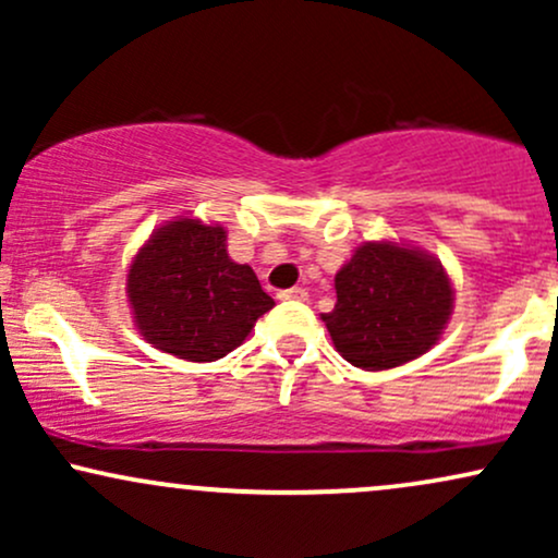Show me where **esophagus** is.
<instances>
[{"label": "esophagus", "instance_id": "obj_1", "mask_svg": "<svg viewBox=\"0 0 558 558\" xmlns=\"http://www.w3.org/2000/svg\"><path fill=\"white\" fill-rule=\"evenodd\" d=\"M280 301H304L306 299V291L304 288H286V291L278 293Z\"/></svg>", "mask_w": 558, "mask_h": 558}]
</instances>
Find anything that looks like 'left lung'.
Wrapping results in <instances>:
<instances>
[{"label":"left lung","mask_w":558,"mask_h":558,"mask_svg":"<svg viewBox=\"0 0 558 558\" xmlns=\"http://www.w3.org/2000/svg\"><path fill=\"white\" fill-rule=\"evenodd\" d=\"M328 325L338 354L354 367L390 369L430 351L453 312V288L433 254L396 241H367L336 272Z\"/></svg>","instance_id":"1"}]
</instances>
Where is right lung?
<instances>
[{
    "label": "right lung",
    "mask_w": 558,
    "mask_h": 558,
    "mask_svg": "<svg viewBox=\"0 0 558 558\" xmlns=\"http://www.w3.org/2000/svg\"><path fill=\"white\" fill-rule=\"evenodd\" d=\"M226 241L222 226L178 217L138 248L128 301L144 341L178 360L215 362L272 310L252 267L228 257Z\"/></svg>",
    "instance_id": "add662e5"
}]
</instances>
